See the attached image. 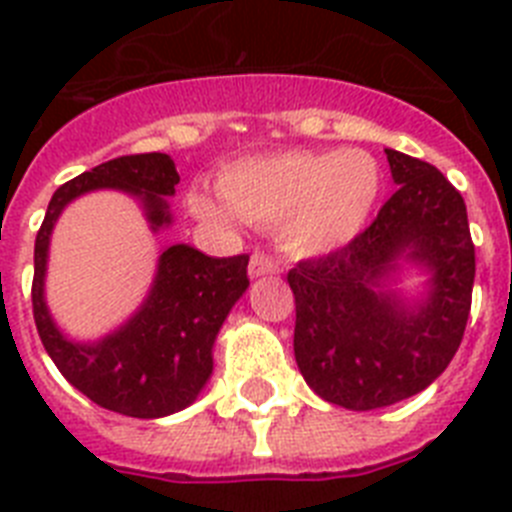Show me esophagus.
<instances>
[{"mask_svg":"<svg viewBox=\"0 0 512 512\" xmlns=\"http://www.w3.org/2000/svg\"><path fill=\"white\" fill-rule=\"evenodd\" d=\"M264 274H279V264L271 256H266V253L256 251L251 256V261H248V277L256 279L264 277Z\"/></svg>","mask_w":512,"mask_h":512,"instance_id":"1","label":"esophagus"}]
</instances>
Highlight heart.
<instances>
[{"instance_id":"obj_1","label":"heart","mask_w":512,"mask_h":512,"mask_svg":"<svg viewBox=\"0 0 512 512\" xmlns=\"http://www.w3.org/2000/svg\"><path fill=\"white\" fill-rule=\"evenodd\" d=\"M379 189L377 158L359 148L282 151L235 161L217 179L226 205L197 189L192 210L207 220H228L233 209L251 223L279 228L292 256L318 259L359 238Z\"/></svg>"}]
</instances>
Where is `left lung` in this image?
Returning a JSON list of instances; mask_svg holds the SVG:
<instances>
[{
    "label": "left lung",
    "instance_id": "left-lung-1",
    "mask_svg": "<svg viewBox=\"0 0 512 512\" xmlns=\"http://www.w3.org/2000/svg\"><path fill=\"white\" fill-rule=\"evenodd\" d=\"M397 192L356 241L287 274L295 292V359L312 392L348 410H377L423 392L449 366L467 328L474 243L464 197L436 166L387 148ZM420 265L426 295L389 284Z\"/></svg>",
    "mask_w": 512,
    "mask_h": 512
}]
</instances>
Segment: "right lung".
Listing matches in <instances>:
<instances>
[{"label": "right lung", "mask_w": 512, "mask_h": 512, "mask_svg": "<svg viewBox=\"0 0 512 512\" xmlns=\"http://www.w3.org/2000/svg\"><path fill=\"white\" fill-rule=\"evenodd\" d=\"M179 174L166 153L112 158L56 189L35 238L33 315L58 372L99 408L130 418H164L189 408L212 374V346L228 312L248 289V256L212 259L187 243L161 251L148 297L99 341L63 336L45 305L51 233L63 207L94 189L138 197L151 230L171 225L166 197Z\"/></svg>", "instance_id": "obj_1"}]
</instances>
